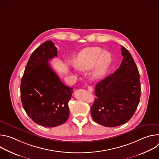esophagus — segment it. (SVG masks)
<instances>
[{"mask_svg": "<svg viewBox=\"0 0 159 159\" xmlns=\"http://www.w3.org/2000/svg\"><path fill=\"white\" fill-rule=\"evenodd\" d=\"M87 89H88V90L90 93H92L93 91V89L91 86H87Z\"/></svg>", "mask_w": 159, "mask_h": 159, "instance_id": "1", "label": "esophagus"}]
</instances>
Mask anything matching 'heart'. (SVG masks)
<instances>
[{
  "instance_id": "obj_1",
  "label": "heart",
  "mask_w": 159,
  "mask_h": 159,
  "mask_svg": "<svg viewBox=\"0 0 159 159\" xmlns=\"http://www.w3.org/2000/svg\"><path fill=\"white\" fill-rule=\"evenodd\" d=\"M112 63V57L109 52L104 51L100 47H89L82 50L77 56L75 66L82 71L91 70L94 79L99 80L104 77ZM96 65L95 66V65Z\"/></svg>"
}]
</instances>
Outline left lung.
Wrapping results in <instances>:
<instances>
[{
    "label": "left lung",
    "instance_id": "8db88e82",
    "mask_svg": "<svg viewBox=\"0 0 159 159\" xmlns=\"http://www.w3.org/2000/svg\"><path fill=\"white\" fill-rule=\"evenodd\" d=\"M123 56L115 73L99 82L95 87L96 98L90 112L97 123L115 127L127 123L139 104L141 86L140 74L130 53L121 47Z\"/></svg>",
    "mask_w": 159,
    "mask_h": 159
}]
</instances>
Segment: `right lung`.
<instances>
[{"label": "right lung", "instance_id": "add662e5", "mask_svg": "<svg viewBox=\"0 0 159 159\" xmlns=\"http://www.w3.org/2000/svg\"><path fill=\"white\" fill-rule=\"evenodd\" d=\"M57 48L47 41L30 57L20 83V99L28 115L36 123L55 127L69 116L73 88L63 84L49 61L57 57Z\"/></svg>", "mask_w": 159, "mask_h": 159}]
</instances>
